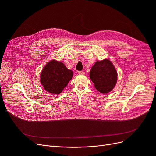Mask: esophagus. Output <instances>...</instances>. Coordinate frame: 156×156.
<instances>
[{
	"label": "esophagus",
	"instance_id": "1",
	"mask_svg": "<svg viewBox=\"0 0 156 156\" xmlns=\"http://www.w3.org/2000/svg\"><path fill=\"white\" fill-rule=\"evenodd\" d=\"M78 73L80 74V75H84V73H85V72H83V71H79L78 72Z\"/></svg>",
	"mask_w": 156,
	"mask_h": 156
}]
</instances>
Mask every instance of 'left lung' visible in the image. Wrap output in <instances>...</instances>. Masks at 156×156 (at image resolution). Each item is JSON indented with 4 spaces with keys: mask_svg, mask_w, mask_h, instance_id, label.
Listing matches in <instances>:
<instances>
[{
    "mask_svg": "<svg viewBox=\"0 0 156 156\" xmlns=\"http://www.w3.org/2000/svg\"><path fill=\"white\" fill-rule=\"evenodd\" d=\"M90 78L97 90L105 94L111 92L115 87L118 74L111 61L105 58L94 64L90 72Z\"/></svg>",
    "mask_w": 156,
    "mask_h": 156,
    "instance_id": "obj_1",
    "label": "left lung"
}]
</instances>
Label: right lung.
I'll return each mask as SVG.
<instances>
[{
    "label": "right lung",
    "mask_w": 156,
    "mask_h": 156,
    "mask_svg": "<svg viewBox=\"0 0 156 156\" xmlns=\"http://www.w3.org/2000/svg\"><path fill=\"white\" fill-rule=\"evenodd\" d=\"M73 73L65 64L51 60L44 67L40 75V83L47 92L58 94L72 79Z\"/></svg>",
    "instance_id": "obj_1"
}]
</instances>
